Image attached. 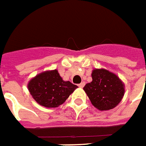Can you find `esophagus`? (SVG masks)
<instances>
[{
	"instance_id": "34e87169",
	"label": "esophagus",
	"mask_w": 146,
	"mask_h": 146,
	"mask_svg": "<svg viewBox=\"0 0 146 146\" xmlns=\"http://www.w3.org/2000/svg\"><path fill=\"white\" fill-rule=\"evenodd\" d=\"M84 85H85L84 82H82V83H81V84H80L78 85V86H79L80 88H84Z\"/></svg>"
}]
</instances>
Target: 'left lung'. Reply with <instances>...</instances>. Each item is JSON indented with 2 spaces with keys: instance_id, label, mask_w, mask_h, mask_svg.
Instances as JSON below:
<instances>
[{
  "instance_id": "1",
  "label": "left lung",
  "mask_w": 146,
  "mask_h": 146,
  "mask_svg": "<svg viewBox=\"0 0 146 146\" xmlns=\"http://www.w3.org/2000/svg\"><path fill=\"white\" fill-rule=\"evenodd\" d=\"M92 81L84 90L94 107L100 111L115 108L123 98L124 84L115 74L104 69H96L92 73Z\"/></svg>"
}]
</instances>
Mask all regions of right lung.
I'll return each mask as SVG.
<instances>
[{
	"mask_svg": "<svg viewBox=\"0 0 146 146\" xmlns=\"http://www.w3.org/2000/svg\"><path fill=\"white\" fill-rule=\"evenodd\" d=\"M77 86L62 80L57 70L46 71L30 80L28 89L40 105L56 108L62 104Z\"/></svg>",
	"mask_w": 146,
	"mask_h": 146,
	"instance_id": "right-lung-1",
	"label": "right lung"
}]
</instances>
